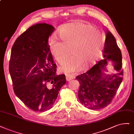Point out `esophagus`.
I'll list each match as a JSON object with an SVG mask.
<instances>
[{
  "mask_svg": "<svg viewBox=\"0 0 134 134\" xmlns=\"http://www.w3.org/2000/svg\"><path fill=\"white\" fill-rule=\"evenodd\" d=\"M66 78L67 81L69 82V81H70L71 80H72V79H73L74 76L72 75H67Z\"/></svg>",
  "mask_w": 134,
  "mask_h": 134,
  "instance_id": "obj_1",
  "label": "esophagus"
}]
</instances>
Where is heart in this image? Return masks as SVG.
<instances>
[{
  "instance_id": "obj_1",
  "label": "heart",
  "mask_w": 134,
  "mask_h": 134,
  "mask_svg": "<svg viewBox=\"0 0 134 134\" xmlns=\"http://www.w3.org/2000/svg\"><path fill=\"white\" fill-rule=\"evenodd\" d=\"M59 36L61 41L52 37L49 48L60 64L68 57L70 48L71 57L59 67L61 72L68 75L81 71L83 64L87 67L94 62L104 41L103 35L94 26L79 22L63 26L59 30Z\"/></svg>"
}]
</instances>
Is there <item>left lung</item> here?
<instances>
[{
	"mask_svg": "<svg viewBox=\"0 0 134 134\" xmlns=\"http://www.w3.org/2000/svg\"><path fill=\"white\" fill-rule=\"evenodd\" d=\"M103 59L90 70L77 76L80 84L78 96L82 105L91 110H99L109 104L122 80V55L116 40L109 31L106 32ZM111 60L116 73L107 75V61Z\"/></svg>",
	"mask_w": 134,
	"mask_h": 134,
	"instance_id": "1",
	"label": "left lung"
}]
</instances>
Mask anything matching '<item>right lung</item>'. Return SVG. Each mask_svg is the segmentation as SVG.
<instances>
[{"label": "right lung", "instance_id": "right-lung-1", "mask_svg": "<svg viewBox=\"0 0 134 134\" xmlns=\"http://www.w3.org/2000/svg\"><path fill=\"white\" fill-rule=\"evenodd\" d=\"M54 30L51 25H34L17 38L12 48L9 73L14 93L35 111L52 108L66 83L65 75H56V64L48 44Z\"/></svg>", "mask_w": 134, "mask_h": 134}]
</instances>
